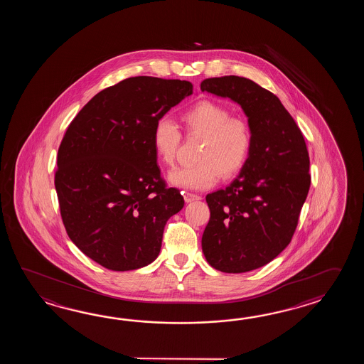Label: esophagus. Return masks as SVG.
<instances>
[{
	"mask_svg": "<svg viewBox=\"0 0 364 364\" xmlns=\"http://www.w3.org/2000/svg\"><path fill=\"white\" fill-rule=\"evenodd\" d=\"M186 203H191V201L200 200L201 198L196 193H183Z\"/></svg>",
	"mask_w": 364,
	"mask_h": 364,
	"instance_id": "1",
	"label": "esophagus"
}]
</instances>
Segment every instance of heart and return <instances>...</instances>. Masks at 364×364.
<instances>
[{"instance_id": "b5f03b06", "label": "heart", "mask_w": 364, "mask_h": 364, "mask_svg": "<svg viewBox=\"0 0 364 364\" xmlns=\"http://www.w3.org/2000/svg\"><path fill=\"white\" fill-rule=\"evenodd\" d=\"M186 136L201 139L198 164L173 169L168 176L171 185L186 190H207L218 177L229 179L238 174L251 149V130L246 121L212 101H200L182 114ZM181 132L169 117H160L152 132L156 156L166 166L174 163Z\"/></svg>"}]
</instances>
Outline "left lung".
Returning a JSON list of instances; mask_svg holds the SVG:
<instances>
[{"mask_svg": "<svg viewBox=\"0 0 364 364\" xmlns=\"http://www.w3.org/2000/svg\"><path fill=\"white\" fill-rule=\"evenodd\" d=\"M201 91L240 104L251 149L240 176L208 193L210 218L201 238L217 271H254L279 256L293 238L311 185L302 132L276 95L247 77L204 79Z\"/></svg>", "mask_w": 364, "mask_h": 364, "instance_id": "left-lung-1", "label": "left lung"}]
</instances>
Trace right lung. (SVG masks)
I'll use <instances>...</instances> for the list:
<instances>
[{
    "instance_id": "add662e5",
    "label": "right lung",
    "mask_w": 364,
    "mask_h": 364,
    "mask_svg": "<svg viewBox=\"0 0 364 364\" xmlns=\"http://www.w3.org/2000/svg\"><path fill=\"white\" fill-rule=\"evenodd\" d=\"M193 93L179 79L127 77L93 96L58 148L55 186L70 240L110 271L160 254L164 228L185 205L168 188L152 146L156 121Z\"/></svg>"
}]
</instances>
